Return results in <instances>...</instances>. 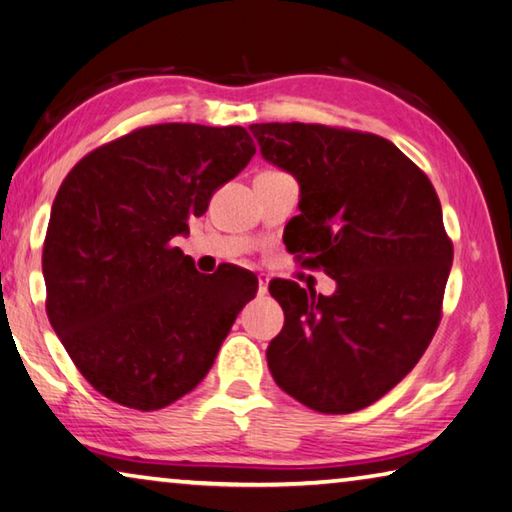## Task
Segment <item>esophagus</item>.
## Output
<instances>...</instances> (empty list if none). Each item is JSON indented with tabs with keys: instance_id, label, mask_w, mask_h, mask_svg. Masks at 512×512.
I'll return each mask as SVG.
<instances>
[{
	"instance_id": "esophagus-1",
	"label": "esophagus",
	"mask_w": 512,
	"mask_h": 512,
	"mask_svg": "<svg viewBox=\"0 0 512 512\" xmlns=\"http://www.w3.org/2000/svg\"><path fill=\"white\" fill-rule=\"evenodd\" d=\"M267 285H270V276H267V274H258V292L265 294V292H267Z\"/></svg>"
}]
</instances>
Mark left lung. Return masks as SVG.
Segmentation results:
<instances>
[{
    "mask_svg": "<svg viewBox=\"0 0 512 512\" xmlns=\"http://www.w3.org/2000/svg\"><path fill=\"white\" fill-rule=\"evenodd\" d=\"M263 157L299 182L292 254L337 290L276 279L285 324L267 366L321 414L373 405L414 369L441 324L454 247L429 177L391 141L321 123L249 125Z\"/></svg>",
    "mask_w": 512,
    "mask_h": 512,
    "instance_id": "8db88e82",
    "label": "left lung"
}]
</instances>
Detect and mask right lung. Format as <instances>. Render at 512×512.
Wrapping results in <instances>:
<instances>
[{"mask_svg":"<svg viewBox=\"0 0 512 512\" xmlns=\"http://www.w3.org/2000/svg\"><path fill=\"white\" fill-rule=\"evenodd\" d=\"M256 146L240 125H146L85 155L51 206L47 315L71 362L112 402L155 411L204 380L258 279L211 276L173 245Z\"/></svg>","mask_w":512,"mask_h":512,"instance_id":"1","label":"right lung"}]
</instances>
